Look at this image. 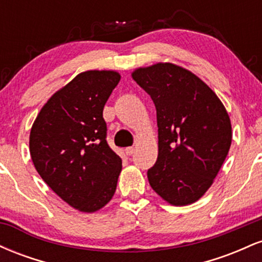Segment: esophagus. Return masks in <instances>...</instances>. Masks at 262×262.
Masks as SVG:
<instances>
[{
    "instance_id": "esophagus-1",
    "label": "esophagus",
    "mask_w": 262,
    "mask_h": 262,
    "mask_svg": "<svg viewBox=\"0 0 262 262\" xmlns=\"http://www.w3.org/2000/svg\"><path fill=\"white\" fill-rule=\"evenodd\" d=\"M134 148L133 146H128V148H125V154H127L128 156H130V155H133L134 154Z\"/></svg>"
}]
</instances>
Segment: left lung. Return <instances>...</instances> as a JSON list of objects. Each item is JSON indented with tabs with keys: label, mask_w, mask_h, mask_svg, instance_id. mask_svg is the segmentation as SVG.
Returning <instances> with one entry per match:
<instances>
[{
	"label": "left lung",
	"mask_w": 262,
	"mask_h": 262,
	"mask_svg": "<svg viewBox=\"0 0 262 262\" xmlns=\"http://www.w3.org/2000/svg\"><path fill=\"white\" fill-rule=\"evenodd\" d=\"M156 108L159 154L148 170L151 188L173 206L196 202L227 158L231 125L214 92L186 69L156 64L132 74Z\"/></svg>",
	"instance_id": "1"
}]
</instances>
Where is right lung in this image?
I'll list each match as a JSON object with an SVG mask.
<instances>
[{
	"label": "right lung",
	"mask_w": 262,
	"mask_h": 262,
	"mask_svg": "<svg viewBox=\"0 0 262 262\" xmlns=\"http://www.w3.org/2000/svg\"><path fill=\"white\" fill-rule=\"evenodd\" d=\"M121 76L86 71L44 104L29 137L33 164L66 203L91 213L116 192L122 159L107 143L103 108Z\"/></svg>",
	"instance_id": "add662e5"
}]
</instances>
